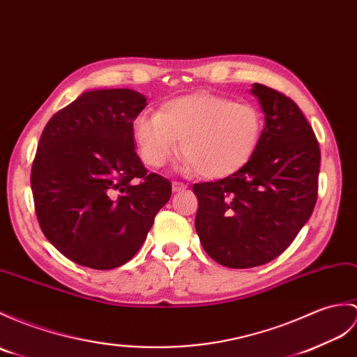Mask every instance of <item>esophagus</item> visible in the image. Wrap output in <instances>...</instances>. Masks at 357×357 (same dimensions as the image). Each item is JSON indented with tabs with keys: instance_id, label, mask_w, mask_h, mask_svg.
Wrapping results in <instances>:
<instances>
[{
	"instance_id": "34e87169",
	"label": "esophagus",
	"mask_w": 357,
	"mask_h": 357,
	"mask_svg": "<svg viewBox=\"0 0 357 357\" xmlns=\"http://www.w3.org/2000/svg\"><path fill=\"white\" fill-rule=\"evenodd\" d=\"M185 184H184V182H178V181H173L172 182V190H173V192H175V193H178V192H182V190H185Z\"/></svg>"
}]
</instances>
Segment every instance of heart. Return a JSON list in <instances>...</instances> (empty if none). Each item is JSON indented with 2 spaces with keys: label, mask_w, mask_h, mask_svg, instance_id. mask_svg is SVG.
<instances>
[{
  "label": "heart",
  "mask_w": 357,
  "mask_h": 357,
  "mask_svg": "<svg viewBox=\"0 0 357 357\" xmlns=\"http://www.w3.org/2000/svg\"><path fill=\"white\" fill-rule=\"evenodd\" d=\"M263 130V115L251 103L210 93L176 97L156 114L134 121L141 160L160 169L181 152L184 169L208 179L233 175L252 158Z\"/></svg>",
  "instance_id": "b5f03b06"
}]
</instances>
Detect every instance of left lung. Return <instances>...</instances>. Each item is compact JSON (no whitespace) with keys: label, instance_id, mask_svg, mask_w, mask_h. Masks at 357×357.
I'll use <instances>...</instances> for the list:
<instances>
[{"label":"left lung","instance_id":"obj_1","mask_svg":"<svg viewBox=\"0 0 357 357\" xmlns=\"http://www.w3.org/2000/svg\"><path fill=\"white\" fill-rule=\"evenodd\" d=\"M264 128L252 158L233 175L193 185L202 248L233 269L255 268L287 250L312 216L321 152L298 105L280 91L254 84Z\"/></svg>","mask_w":357,"mask_h":357}]
</instances>
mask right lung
Here are the masks:
<instances>
[{
	"label": "right lung",
	"instance_id": "right-lung-1",
	"mask_svg": "<svg viewBox=\"0 0 357 357\" xmlns=\"http://www.w3.org/2000/svg\"><path fill=\"white\" fill-rule=\"evenodd\" d=\"M137 91L93 89L57 111L31 165V193L44 236L66 259L119 268L144 243L172 196L169 179L147 173L135 152Z\"/></svg>",
	"mask_w": 357,
	"mask_h": 357
}]
</instances>
